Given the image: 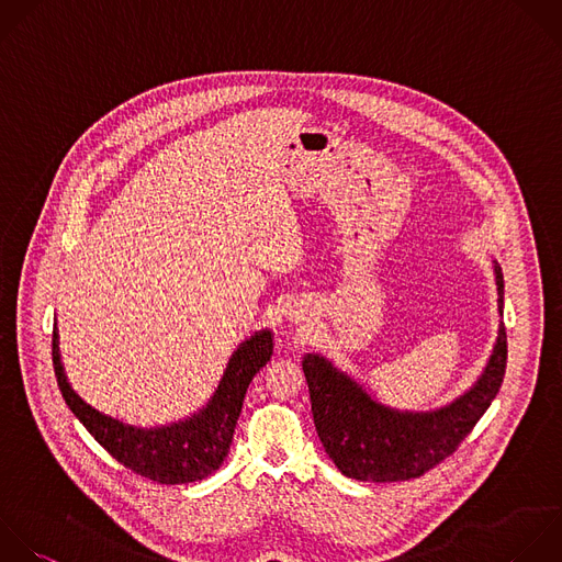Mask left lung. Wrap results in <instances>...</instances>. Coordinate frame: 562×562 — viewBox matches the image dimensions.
I'll return each instance as SVG.
<instances>
[{
  "label": "left lung",
  "instance_id": "1",
  "mask_svg": "<svg viewBox=\"0 0 562 562\" xmlns=\"http://www.w3.org/2000/svg\"><path fill=\"white\" fill-rule=\"evenodd\" d=\"M498 312L503 272L494 261ZM507 362L503 323L492 356L470 391L428 413L397 411L371 397L351 375L321 353L303 358L316 432L336 468L358 481H406L450 457L496 397Z\"/></svg>",
  "mask_w": 562,
  "mask_h": 562
}]
</instances>
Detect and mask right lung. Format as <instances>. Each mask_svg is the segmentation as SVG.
I'll return each mask as SVG.
<instances>
[{"mask_svg": "<svg viewBox=\"0 0 562 562\" xmlns=\"http://www.w3.org/2000/svg\"><path fill=\"white\" fill-rule=\"evenodd\" d=\"M272 347V331H257L231 356L217 391L200 413L169 426L138 428L92 408L75 393L61 364L57 325L53 329L55 375L70 411L116 461L169 485L206 479L224 463L248 384L270 360Z\"/></svg>", "mask_w": 562, "mask_h": 562, "instance_id": "1", "label": "right lung"}]
</instances>
